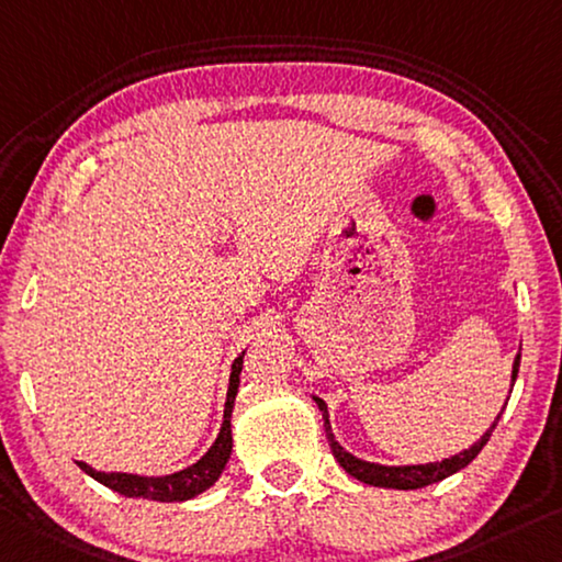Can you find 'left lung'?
<instances>
[{
	"label": "left lung",
	"mask_w": 562,
	"mask_h": 562,
	"mask_svg": "<svg viewBox=\"0 0 562 562\" xmlns=\"http://www.w3.org/2000/svg\"><path fill=\"white\" fill-rule=\"evenodd\" d=\"M518 368H520V352H518V358H515V364H513V385H515V378H518ZM315 403L319 407V413H323L325 435H327L329 450H333L335 460L345 468V473H350L352 477H358L360 483H368V485H375V487H395V490H417V487L440 483V480H445L448 475L458 473V470L470 465V462L477 458V452L485 448V442L490 440V435H493L497 420H501V415H497V420L490 425V430L483 435V438H480L470 450H462L460 456H452V458L442 460V462H427V465H397V468H390V465H378V462H364L360 458L350 456V452H347V450H342L340 442L335 440L333 427H329L327 405L319 397H315Z\"/></svg>",
	"instance_id": "left-lung-1"
}]
</instances>
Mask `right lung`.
Wrapping results in <instances>:
<instances>
[{
	"label": "right lung",
	"mask_w": 562,
	"mask_h": 562,
	"mask_svg": "<svg viewBox=\"0 0 562 562\" xmlns=\"http://www.w3.org/2000/svg\"><path fill=\"white\" fill-rule=\"evenodd\" d=\"M243 358L245 352L233 362V375H229V387H227V403H225V420H222L220 435L212 448L204 452V456L194 462V465L180 470L175 475L165 477H142V475H130V473H97L87 465V462H77L79 468L85 470L89 477H94L97 483L104 487L114 490L124 497H145V501H159V503H180L190 501V497L200 495L210 485L217 483V477L225 470L229 452H233V427H229V417H233V405L235 395L239 387V372H243Z\"/></svg>",
	"instance_id": "obj_1"
}]
</instances>
